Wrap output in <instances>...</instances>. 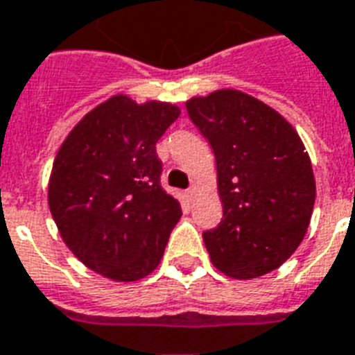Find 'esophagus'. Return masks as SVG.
<instances>
[{
	"instance_id": "obj_1",
	"label": "esophagus",
	"mask_w": 355,
	"mask_h": 355,
	"mask_svg": "<svg viewBox=\"0 0 355 355\" xmlns=\"http://www.w3.org/2000/svg\"><path fill=\"white\" fill-rule=\"evenodd\" d=\"M184 194H187V198L192 201V199H194V196H196V187H190V189H187V192H184Z\"/></svg>"
}]
</instances>
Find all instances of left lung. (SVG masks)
Returning a JSON list of instances; mask_svg holds the SVG:
<instances>
[{"label": "left lung", "mask_w": 355, "mask_h": 355, "mask_svg": "<svg viewBox=\"0 0 355 355\" xmlns=\"http://www.w3.org/2000/svg\"><path fill=\"white\" fill-rule=\"evenodd\" d=\"M218 166L223 219L203 232L214 266L236 279L276 270L310 223L314 172L303 141L283 116L239 90L187 101Z\"/></svg>", "instance_id": "1"}]
</instances>
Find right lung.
I'll return each instance as SVG.
<instances>
[{
	"instance_id": "right-lung-1",
	"label": "right lung",
	"mask_w": 355,
	"mask_h": 355,
	"mask_svg": "<svg viewBox=\"0 0 355 355\" xmlns=\"http://www.w3.org/2000/svg\"><path fill=\"white\" fill-rule=\"evenodd\" d=\"M178 116L175 105L114 96L61 145L49 207L67 247L90 270L137 281L159 265L181 205L161 187L156 143Z\"/></svg>"
}]
</instances>
